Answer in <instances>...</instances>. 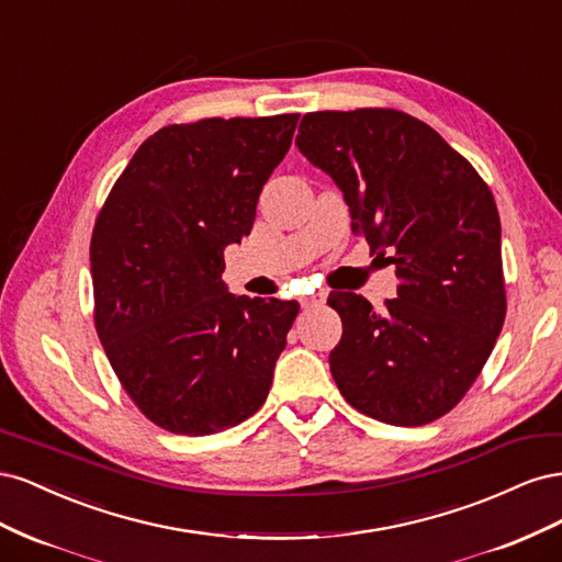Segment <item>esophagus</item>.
Wrapping results in <instances>:
<instances>
[{"instance_id":"1","label":"esophagus","mask_w":562,"mask_h":562,"mask_svg":"<svg viewBox=\"0 0 562 562\" xmlns=\"http://www.w3.org/2000/svg\"><path fill=\"white\" fill-rule=\"evenodd\" d=\"M302 310H312V307H321L323 302H326V293H316V295H310V297H302Z\"/></svg>"}]
</instances>
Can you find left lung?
I'll list each match as a JSON object with an SVG mask.
<instances>
[{"label": "left lung", "mask_w": 562, "mask_h": 562, "mask_svg": "<svg viewBox=\"0 0 562 562\" xmlns=\"http://www.w3.org/2000/svg\"><path fill=\"white\" fill-rule=\"evenodd\" d=\"M297 149L345 192L353 229L396 267L384 310L330 293L342 339L339 394L396 427H422L464 398L506 316L502 225L479 171L419 119L391 108L310 112Z\"/></svg>", "instance_id": "obj_1"}]
</instances>
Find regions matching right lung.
<instances>
[{"label": "right lung", "instance_id": "obj_1", "mask_svg": "<svg viewBox=\"0 0 562 562\" xmlns=\"http://www.w3.org/2000/svg\"><path fill=\"white\" fill-rule=\"evenodd\" d=\"M300 114L159 128L95 217L93 321L114 375L157 427L209 436L260 411L297 302L225 291L223 252L250 234Z\"/></svg>", "mask_w": 562, "mask_h": 562}]
</instances>
